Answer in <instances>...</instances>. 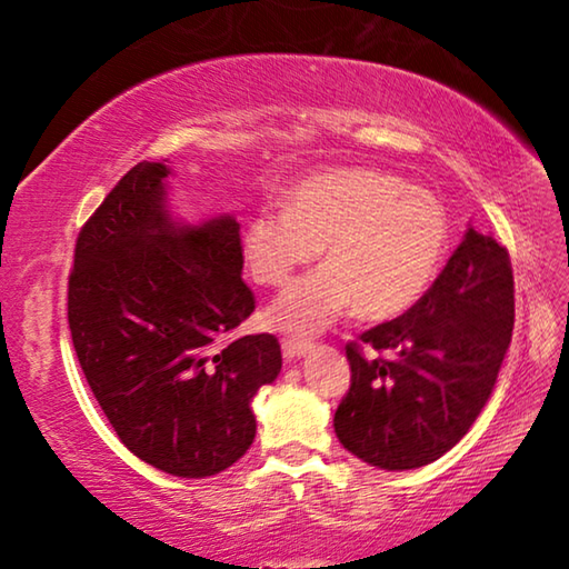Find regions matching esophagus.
<instances>
[{
  "instance_id": "34e87169",
  "label": "esophagus",
  "mask_w": 569,
  "mask_h": 569,
  "mask_svg": "<svg viewBox=\"0 0 569 569\" xmlns=\"http://www.w3.org/2000/svg\"><path fill=\"white\" fill-rule=\"evenodd\" d=\"M283 356H286V361H296V359H303V356H308L311 353V349L313 346L311 343H306V341H283Z\"/></svg>"
}]
</instances>
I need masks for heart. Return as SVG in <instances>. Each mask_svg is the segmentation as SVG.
Returning a JSON list of instances; mask_svg holds the SVG:
<instances>
[{
    "mask_svg": "<svg viewBox=\"0 0 569 569\" xmlns=\"http://www.w3.org/2000/svg\"><path fill=\"white\" fill-rule=\"evenodd\" d=\"M326 266L276 298V331L316 336L351 311L387 321L409 311L445 263L449 216L437 196L391 172L346 168L303 180L286 208L248 218L240 250L261 286H283L298 268Z\"/></svg>",
    "mask_w": 569,
    "mask_h": 569,
    "instance_id": "1",
    "label": "heart"
}]
</instances>
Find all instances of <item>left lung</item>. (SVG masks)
Returning a JSON list of instances; mask_svg holds the SVG:
<instances>
[{"label":"left lung","mask_w":569,"mask_h":569,"mask_svg":"<svg viewBox=\"0 0 569 569\" xmlns=\"http://www.w3.org/2000/svg\"><path fill=\"white\" fill-rule=\"evenodd\" d=\"M512 326L507 248L469 226L421 301L361 333V343L387 356L346 346L351 389L333 417L343 449L387 471L447 455L492 397Z\"/></svg>","instance_id":"8db88e82"}]
</instances>
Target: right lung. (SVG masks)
<instances>
[{
    "mask_svg": "<svg viewBox=\"0 0 569 569\" xmlns=\"http://www.w3.org/2000/svg\"><path fill=\"white\" fill-rule=\"evenodd\" d=\"M166 162H138L80 230L67 291L77 359L134 457L203 479L256 439L250 401L281 373L276 336L230 339L256 308L233 216L188 223Z\"/></svg>",
    "mask_w": 569,
    "mask_h": 569,
    "instance_id": "1",
    "label": "right lung"
}]
</instances>
